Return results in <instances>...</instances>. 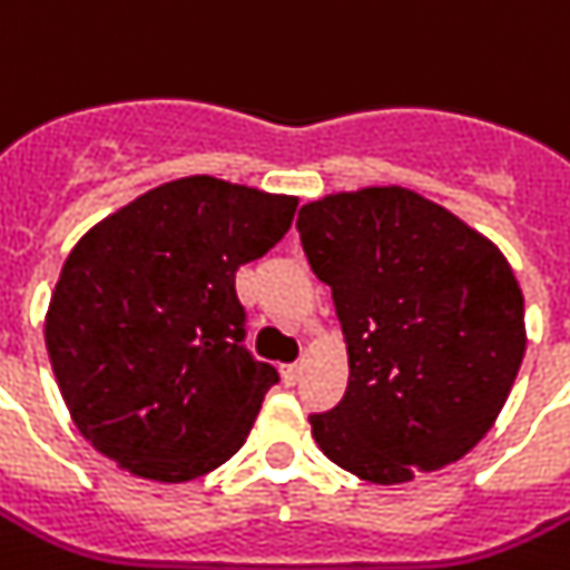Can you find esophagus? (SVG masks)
<instances>
[{"label": "esophagus", "mask_w": 570, "mask_h": 570, "mask_svg": "<svg viewBox=\"0 0 570 570\" xmlns=\"http://www.w3.org/2000/svg\"><path fill=\"white\" fill-rule=\"evenodd\" d=\"M299 373H303V366H299V364L282 366V379H285V384H288V387H294L296 381H299Z\"/></svg>", "instance_id": "obj_1"}]
</instances>
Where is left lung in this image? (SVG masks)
<instances>
[{
	"label": "left lung",
	"instance_id": "1",
	"mask_svg": "<svg viewBox=\"0 0 570 570\" xmlns=\"http://www.w3.org/2000/svg\"><path fill=\"white\" fill-rule=\"evenodd\" d=\"M296 229L350 352L343 399L308 416L323 454L390 487L472 451L528 346L504 253L402 186L314 200Z\"/></svg>",
	"mask_w": 570,
	"mask_h": 570
}]
</instances>
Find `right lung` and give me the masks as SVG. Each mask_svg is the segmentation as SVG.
I'll list each match as a JSON object with an SVG mask.
<instances>
[{
    "instance_id": "right-lung-1",
    "label": "right lung",
    "mask_w": 570,
    "mask_h": 570,
    "mask_svg": "<svg viewBox=\"0 0 570 570\" xmlns=\"http://www.w3.org/2000/svg\"><path fill=\"white\" fill-rule=\"evenodd\" d=\"M296 197L183 177L89 229L66 258L46 350L75 425L148 481L227 463L279 373L247 346L235 271L291 229Z\"/></svg>"
}]
</instances>
